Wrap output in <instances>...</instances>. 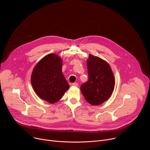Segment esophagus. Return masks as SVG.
Wrapping results in <instances>:
<instances>
[{
	"instance_id": "1",
	"label": "esophagus",
	"mask_w": 150,
	"mask_h": 150,
	"mask_svg": "<svg viewBox=\"0 0 150 150\" xmlns=\"http://www.w3.org/2000/svg\"><path fill=\"white\" fill-rule=\"evenodd\" d=\"M72 85H73V86H74V87H78V83H76V82H74V83H72Z\"/></svg>"
}]
</instances>
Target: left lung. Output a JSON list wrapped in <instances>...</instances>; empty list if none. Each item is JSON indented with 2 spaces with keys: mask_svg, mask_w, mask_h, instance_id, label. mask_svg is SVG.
Masks as SVG:
<instances>
[{
  "mask_svg": "<svg viewBox=\"0 0 150 150\" xmlns=\"http://www.w3.org/2000/svg\"><path fill=\"white\" fill-rule=\"evenodd\" d=\"M87 65L88 80L81 85V93L90 104H101L111 97L113 92L115 85L113 73L108 62L90 54Z\"/></svg>",
  "mask_w": 150,
  "mask_h": 150,
  "instance_id": "left-lung-1",
  "label": "left lung"
}]
</instances>
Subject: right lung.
Wrapping results in <instances>:
<instances>
[{"instance_id":"obj_1","label":"right lung","mask_w":150,"mask_h":150,"mask_svg":"<svg viewBox=\"0 0 150 150\" xmlns=\"http://www.w3.org/2000/svg\"><path fill=\"white\" fill-rule=\"evenodd\" d=\"M62 68L61 57L50 53L36 64L31 74V82L35 93L41 99L50 104L60 100L69 88Z\"/></svg>"}]
</instances>
